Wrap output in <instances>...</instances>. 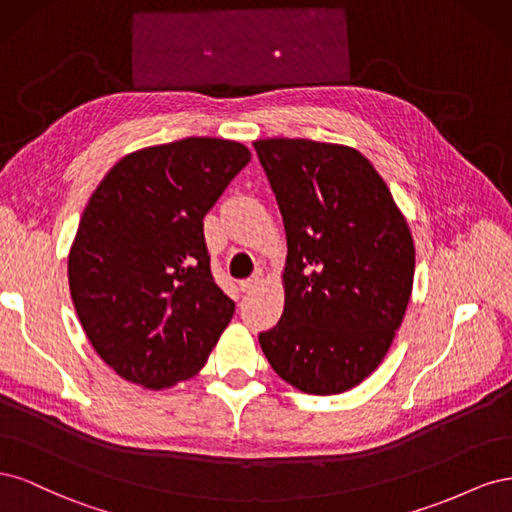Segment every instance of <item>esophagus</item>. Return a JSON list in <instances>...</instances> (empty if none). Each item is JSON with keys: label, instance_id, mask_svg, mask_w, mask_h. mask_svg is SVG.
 Returning <instances> with one entry per match:
<instances>
[{"label": "esophagus", "instance_id": "obj_1", "mask_svg": "<svg viewBox=\"0 0 512 512\" xmlns=\"http://www.w3.org/2000/svg\"><path fill=\"white\" fill-rule=\"evenodd\" d=\"M260 282H262V273H260V271H256L252 277H247V280L239 282V288H241L243 292H250V290H254Z\"/></svg>", "mask_w": 512, "mask_h": 512}]
</instances>
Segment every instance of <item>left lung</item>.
Wrapping results in <instances>:
<instances>
[{"mask_svg": "<svg viewBox=\"0 0 512 512\" xmlns=\"http://www.w3.org/2000/svg\"><path fill=\"white\" fill-rule=\"evenodd\" d=\"M254 149L288 241L284 314L258 335L260 348L294 389L344 393L382 363L404 320L410 228L356 149L307 138H265Z\"/></svg>", "mask_w": 512, "mask_h": 512, "instance_id": "obj_1", "label": "left lung"}]
</instances>
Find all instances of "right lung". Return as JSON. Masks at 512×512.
Segmentation results:
<instances>
[{"label": "right lung", "instance_id": "1", "mask_svg": "<svg viewBox=\"0 0 512 512\" xmlns=\"http://www.w3.org/2000/svg\"><path fill=\"white\" fill-rule=\"evenodd\" d=\"M250 149L192 136L121 158L91 194L68 256L76 314L100 359L145 389L198 374L235 314L203 218Z\"/></svg>", "mask_w": 512, "mask_h": 512}]
</instances>
